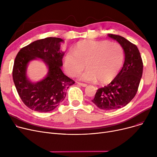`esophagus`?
Segmentation results:
<instances>
[{
  "mask_svg": "<svg viewBox=\"0 0 157 157\" xmlns=\"http://www.w3.org/2000/svg\"><path fill=\"white\" fill-rule=\"evenodd\" d=\"M77 83H78L79 85H80V86H83V87H86V86H87L86 84L83 83H80V82H78Z\"/></svg>",
  "mask_w": 157,
  "mask_h": 157,
  "instance_id": "1",
  "label": "esophagus"
}]
</instances>
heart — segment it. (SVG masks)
<instances>
[{"mask_svg":"<svg viewBox=\"0 0 157 157\" xmlns=\"http://www.w3.org/2000/svg\"><path fill=\"white\" fill-rule=\"evenodd\" d=\"M124 60V50L117 43L108 40H84L78 42L73 51L63 57L64 68L69 76L79 74L85 67L86 71L81 79L98 81L102 84L111 82L120 72Z\"/></svg>","mask_w":157,"mask_h":157,"instance_id":"heart-1","label":"heart"}]
</instances>
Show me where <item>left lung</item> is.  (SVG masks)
I'll return each mask as SVG.
<instances>
[{
	"instance_id": "obj_1",
	"label": "left lung",
	"mask_w": 157,
	"mask_h": 157,
	"mask_svg": "<svg viewBox=\"0 0 157 157\" xmlns=\"http://www.w3.org/2000/svg\"><path fill=\"white\" fill-rule=\"evenodd\" d=\"M117 40L125 52V62L117 76L107 86L97 90L92 101L98 108L105 111L117 109L128 104L137 94L141 81L143 63L136 45L125 37L108 34Z\"/></svg>"
}]
</instances>
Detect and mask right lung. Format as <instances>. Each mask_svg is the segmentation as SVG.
<instances>
[{
  "mask_svg": "<svg viewBox=\"0 0 157 157\" xmlns=\"http://www.w3.org/2000/svg\"><path fill=\"white\" fill-rule=\"evenodd\" d=\"M58 37H46L37 40L22 48L16 55L13 78L21 101L32 110L49 112L55 109L63 101L68 88L75 81L65 76L61 70L64 53L60 51ZM36 57L48 65L47 77L37 83H32L26 78L28 63Z\"/></svg>",
  "mask_w": 157,
  "mask_h": 157,
  "instance_id": "right-lung-1",
  "label": "right lung"
}]
</instances>
